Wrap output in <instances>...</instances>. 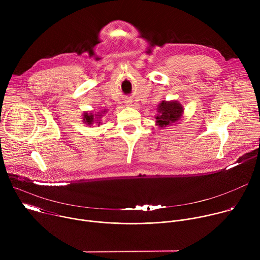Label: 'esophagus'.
I'll return each mask as SVG.
<instances>
[{
	"label": "esophagus",
	"mask_w": 260,
	"mask_h": 260,
	"mask_svg": "<svg viewBox=\"0 0 260 260\" xmlns=\"http://www.w3.org/2000/svg\"><path fill=\"white\" fill-rule=\"evenodd\" d=\"M132 102H133V101H132V100H128V101H126V102H125V103H126V104H127V105H128V106H129V105H131V104H132Z\"/></svg>",
	"instance_id": "obj_1"
}]
</instances>
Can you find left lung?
<instances>
[{"label":"left lung","instance_id":"left-lung-1","mask_svg":"<svg viewBox=\"0 0 260 260\" xmlns=\"http://www.w3.org/2000/svg\"><path fill=\"white\" fill-rule=\"evenodd\" d=\"M183 107L177 101H162L157 107V116H155L156 124L160 127L170 126L177 123L183 114Z\"/></svg>","mask_w":260,"mask_h":260}]
</instances>
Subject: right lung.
Returning <instances> with one entry per match:
<instances>
[{"instance_id": "add662e5", "label": "right lung", "mask_w": 260, "mask_h": 260, "mask_svg": "<svg viewBox=\"0 0 260 260\" xmlns=\"http://www.w3.org/2000/svg\"><path fill=\"white\" fill-rule=\"evenodd\" d=\"M106 112V110H104L103 111V114ZM102 113H99L98 112V114H93V113H91V112H85L84 114H83V122L85 123V124H88V125H91L93 122H96L99 125L101 124V121H100V119H101V117H102Z\"/></svg>"}]
</instances>
